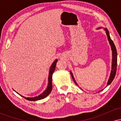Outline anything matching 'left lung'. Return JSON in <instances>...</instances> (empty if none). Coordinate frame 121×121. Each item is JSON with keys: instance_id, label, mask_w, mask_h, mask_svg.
I'll use <instances>...</instances> for the list:
<instances>
[{"instance_id": "1", "label": "left lung", "mask_w": 121, "mask_h": 121, "mask_svg": "<svg viewBox=\"0 0 121 121\" xmlns=\"http://www.w3.org/2000/svg\"><path fill=\"white\" fill-rule=\"evenodd\" d=\"M99 28H98V29ZM105 30L106 31V34L107 37H108V41H109L110 45L111 48H112V56H113V59H112V71H111L109 80H108V83H107V85H109V84H110L111 83H112V82L113 81L114 78L115 76H116V70H117V49H116V47H115L113 41H112V40L111 39L110 37L109 31H108V30H107L106 28H105ZM70 74H71L72 77V78H73V81H74V82H75V84H76V85H77V82H76V81H75V79L74 78V77H73V74H72L71 71H70Z\"/></svg>"}]
</instances>
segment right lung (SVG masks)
<instances>
[{"label":"right lung","mask_w":121,"mask_h":121,"mask_svg":"<svg viewBox=\"0 0 121 121\" xmlns=\"http://www.w3.org/2000/svg\"><path fill=\"white\" fill-rule=\"evenodd\" d=\"M57 62V59L55 60L54 61V62H53L52 65L51 66L49 72V76H48V86H47V87L46 89H45V91H44L43 93H41L40 95H38V96L35 97H25L22 96V95H20V94L21 96L24 97L25 99H27V100L32 101L40 100V99H42L43 98H45V97L48 96V95L50 94V93L51 92V91H52V74L53 73L54 71H55V68H56V65Z\"/></svg>","instance_id":"1"}]
</instances>
